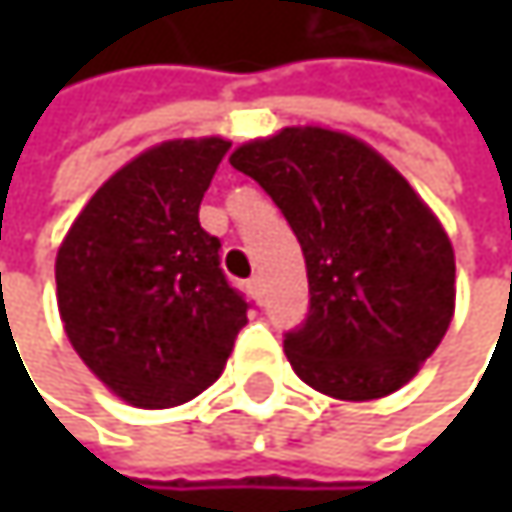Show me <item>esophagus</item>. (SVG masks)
<instances>
[{
  "label": "esophagus",
  "mask_w": 512,
  "mask_h": 512,
  "mask_svg": "<svg viewBox=\"0 0 512 512\" xmlns=\"http://www.w3.org/2000/svg\"><path fill=\"white\" fill-rule=\"evenodd\" d=\"M246 287H249V293H252V296H255V299H260V293H263V281H260V278H249V284H246Z\"/></svg>",
  "instance_id": "1"
}]
</instances>
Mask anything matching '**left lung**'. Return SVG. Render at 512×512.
I'll use <instances>...</instances> for the list:
<instances>
[{
	"label": "left lung",
	"mask_w": 512,
	"mask_h": 512,
	"mask_svg": "<svg viewBox=\"0 0 512 512\" xmlns=\"http://www.w3.org/2000/svg\"><path fill=\"white\" fill-rule=\"evenodd\" d=\"M275 201L308 269V317L284 335L296 376L338 400L403 388L442 344L457 299L454 249L373 148L323 127H284L231 154Z\"/></svg>",
	"instance_id": "obj_1"
}]
</instances>
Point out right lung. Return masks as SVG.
Wrapping results in <instances>:
<instances>
[{
	"instance_id": "add662e5",
	"label": "right lung",
	"mask_w": 512,
	"mask_h": 512,
	"mask_svg": "<svg viewBox=\"0 0 512 512\" xmlns=\"http://www.w3.org/2000/svg\"><path fill=\"white\" fill-rule=\"evenodd\" d=\"M231 142L174 139L115 171L70 225L55 287L64 332L91 373L139 409L210 388L249 323L219 266L201 198Z\"/></svg>"
}]
</instances>
